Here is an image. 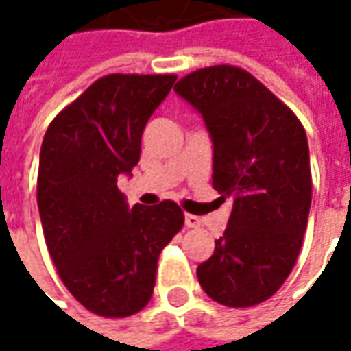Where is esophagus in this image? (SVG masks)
<instances>
[{
	"instance_id": "1",
	"label": "esophagus",
	"mask_w": 351,
	"mask_h": 351,
	"mask_svg": "<svg viewBox=\"0 0 351 351\" xmlns=\"http://www.w3.org/2000/svg\"><path fill=\"white\" fill-rule=\"evenodd\" d=\"M185 226L187 228H197V226H201V221L197 219L195 215H185Z\"/></svg>"
}]
</instances>
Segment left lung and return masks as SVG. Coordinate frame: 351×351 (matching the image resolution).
<instances>
[{
    "instance_id": "1",
    "label": "left lung",
    "mask_w": 351,
    "mask_h": 351,
    "mask_svg": "<svg viewBox=\"0 0 351 351\" xmlns=\"http://www.w3.org/2000/svg\"><path fill=\"white\" fill-rule=\"evenodd\" d=\"M173 91L203 117L213 141V187L232 213L197 279L213 301L254 306L291 274L306 230L313 180L306 132L254 75L210 66Z\"/></svg>"
}]
</instances>
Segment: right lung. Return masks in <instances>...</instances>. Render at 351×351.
I'll use <instances>...</instances> for the list:
<instances>
[{
	"instance_id": "obj_1",
	"label": "right lung",
	"mask_w": 351,
	"mask_h": 351,
	"mask_svg": "<svg viewBox=\"0 0 351 351\" xmlns=\"http://www.w3.org/2000/svg\"><path fill=\"white\" fill-rule=\"evenodd\" d=\"M176 75L111 74L91 84L50 123L40 146L36 201L62 283L107 318L142 311L158 256L182 230L173 201L128 207L117 187L141 160L148 119Z\"/></svg>"
}]
</instances>
